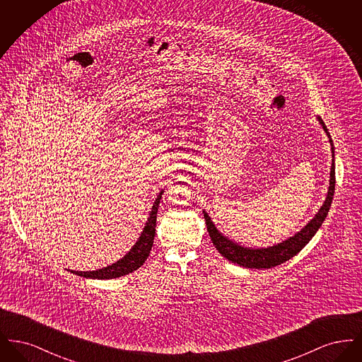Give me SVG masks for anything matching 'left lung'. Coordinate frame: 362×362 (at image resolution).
Listing matches in <instances>:
<instances>
[{
	"mask_svg": "<svg viewBox=\"0 0 362 362\" xmlns=\"http://www.w3.org/2000/svg\"><path fill=\"white\" fill-rule=\"evenodd\" d=\"M316 119L322 124L323 130L327 134L329 145H331V153H332V164L329 171V186H328L327 197L323 202V205L319 209V211L315 214V217L310 220L308 224L305 225L301 230L294 233L292 238L274 244L267 248H251L244 247L236 241L230 240L228 236L223 235L211 218L209 217L206 211L204 210V217L207 225L209 236L213 241L217 251L228 259L232 263H236L245 269H272L278 264L289 260L294 255H297L315 236V233L319 230V228L323 224V221L327 217L328 210L331 207V202L334 198V189H335V165H334V144L331 136L328 133V129L320 117H316Z\"/></svg>",
	"mask_w": 362,
	"mask_h": 362,
	"instance_id": "8db88e82",
	"label": "left lung"
}]
</instances>
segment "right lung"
Segmentation results:
<instances>
[{"label": "right lung", "instance_id": "obj_1", "mask_svg": "<svg viewBox=\"0 0 362 362\" xmlns=\"http://www.w3.org/2000/svg\"><path fill=\"white\" fill-rule=\"evenodd\" d=\"M164 194V189H161L155 199V204L152 206V210L149 211V217L145 223V226L136 241V244L130 248V251L123 257V258L117 260L115 263L99 269L93 272H74L69 270L70 273L76 276H84V278H92V279H111V278H118V276H127L141 267L145 260L149 257L153 240H155L156 233V218H157V209L160 205L161 195Z\"/></svg>", "mask_w": 362, "mask_h": 362}]
</instances>
